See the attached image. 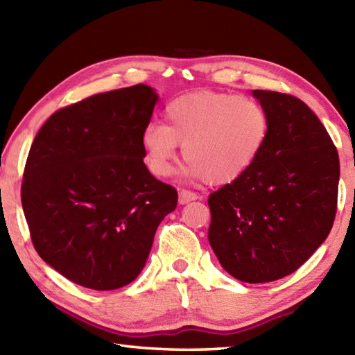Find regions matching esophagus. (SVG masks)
Here are the masks:
<instances>
[{
  "instance_id": "obj_1",
  "label": "esophagus",
  "mask_w": 355,
  "mask_h": 355,
  "mask_svg": "<svg viewBox=\"0 0 355 355\" xmlns=\"http://www.w3.org/2000/svg\"><path fill=\"white\" fill-rule=\"evenodd\" d=\"M197 197H199V196H197L194 191H189V189H182V191H180L178 202L182 203V205H184V203H189V202H192V200H196Z\"/></svg>"
}]
</instances>
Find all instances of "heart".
<instances>
[{
    "instance_id": "b5f03b06",
    "label": "heart",
    "mask_w": 355,
    "mask_h": 355,
    "mask_svg": "<svg viewBox=\"0 0 355 355\" xmlns=\"http://www.w3.org/2000/svg\"><path fill=\"white\" fill-rule=\"evenodd\" d=\"M269 131L271 119L258 100L200 91L167 103L164 125L150 123L142 133V147L155 175H171L177 147L183 146L192 175L220 186L236 182L252 169Z\"/></svg>"
}]
</instances>
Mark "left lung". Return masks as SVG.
<instances>
[{
  "label": "left lung",
  "mask_w": 355,
  "mask_h": 355,
  "mask_svg": "<svg viewBox=\"0 0 355 355\" xmlns=\"http://www.w3.org/2000/svg\"><path fill=\"white\" fill-rule=\"evenodd\" d=\"M271 119L252 169L208 197V241L225 271L248 284L299 269L332 230L340 159L316 114L297 97L254 91Z\"/></svg>",
  "instance_id": "obj_1"
}]
</instances>
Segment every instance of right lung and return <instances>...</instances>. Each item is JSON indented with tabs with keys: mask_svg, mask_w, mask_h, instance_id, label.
<instances>
[{
	"mask_svg": "<svg viewBox=\"0 0 355 355\" xmlns=\"http://www.w3.org/2000/svg\"><path fill=\"white\" fill-rule=\"evenodd\" d=\"M158 95L146 84L92 95L51 114L21 183L34 249L75 284L106 291L133 282L178 194L144 164L142 133Z\"/></svg>",
	"mask_w": 355,
	"mask_h": 355,
	"instance_id": "obj_1",
	"label": "right lung"
}]
</instances>
